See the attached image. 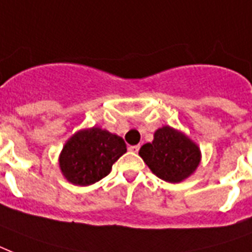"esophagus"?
Wrapping results in <instances>:
<instances>
[{"mask_svg":"<svg viewBox=\"0 0 252 252\" xmlns=\"http://www.w3.org/2000/svg\"><path fill=\"white\" fill-rule=\"evenodd\" d=\"M128 149L130 150V152H133V153H137L138 150H140V145H133V146H129Z\"/></svg>","mask_w":252,"mask_h":252,"instance_id":"obj_1","label":"esophagus"}]
</instances>
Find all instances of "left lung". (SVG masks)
<instances>
[{
	"label": "left lung",
	"mask_w": 252,
	"mask_h": 252,
	"mask_svg": "<svg viewBox=\"0 0 252 252\" xmlns=\"http://www.w3.org/2000/svg\"><path fill=\"white\" fill-rule=\"evenodd\" d=\"M138 154L158 178L170 183L188 178L200 162L197 145L171 126L159 128L153 142L142 145Z\"/></svg>",
	"instance_id": "8db88e82"
}]
</instances>
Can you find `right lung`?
Here are the masks:
<instances>
[{"label": "right lung", "instance_id": "right-lung-1", "mask_svg": "<svg viewBox=\"0 0 252 252\" xmlns=\"http://www.w3.org/2000/svg\"><path fill=\"white\" fill-rule=\"evenodd\" d=\"M126 152L122 137L100 128L76 133L60 156V168L73 184L89 186L110 174L111 167Z\"/></svg>", "mask_w": 252, "mask_h": 252}]
</instances>
